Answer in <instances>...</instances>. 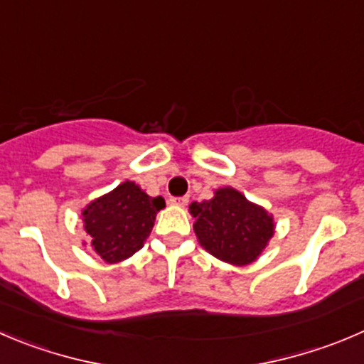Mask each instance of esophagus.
Returning a JSON list of instances; mask_svg holds the SVG:
<instances>
[{
  "mask_svg": "<svg viewBox=\"0 0 364 364\" xmlns=\"http://www.w3.org/2000/svg\"><path fill=\"white\" fill-rule=\"evenodd\" d=\"M188 202H189L188 196H176V198H171L173 205H178V207H186L188 205Z\"/></svg>",
  "mask_w": 364,
  "mask_h": 364,
  "instance_id": "obj_1",
  "label": "esophagus"
}]
</instances>
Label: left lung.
Listing matches in <instances>:
<instances>
[{
  "label": "left lung",
  "mask_w": 364,
  "mask_h": 364,
  "mask_svg": "<svg viewBox=\"0 0 364 364\" xmlns=\"http://www.w3.org/2000/svg\"><path fill=\"white\" fill-rule=\"evenodd\" d=\"M189 213L196 220L193 228L198 243L234 266L254 262L275 232L272 214L234 188L216 189L210 200L193 202Z\"/></svg>",
  "instance_id": "obj_1"
}]
</instances>
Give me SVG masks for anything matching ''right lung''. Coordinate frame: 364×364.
<instances>
[{
	"mask_svg": "<svg viewBox=\"0 0 364 364\" xmlns=\"http://www.w3.org/2000/svg\"><path fill=\"white\" fill-rule=\"evenodd\" d=\"M162 196L151 198L136 182H123L92 200L84 210V228L91 247L109 264L124 261L141 250L154 228L155 216L164 209Z\"/></svg>",
	"mask_w": 364,
	"mask_h": 364,
	"instance_id": "obj_1",
	"label": "right lung"
}]
</instances>
